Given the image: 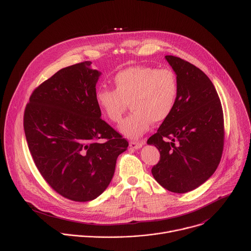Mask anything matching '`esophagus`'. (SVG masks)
<instances>
[{"instance_id":"1","label":"esophagus","mask_w":251,"mask_h":251,"mask_svg":"<svg viewBox=\"0 0 251 251\" xmlns=\"http://www.w3.org/2000/svg\"><path fill=\"white\" fill-rule=\"evenodd\" d=\"M145 140H142V141H140V142H135V141H132V142H130V147L131 148H133V149H140V148H142V146H144L145 145Z\"/></svg>"}]
</instances>
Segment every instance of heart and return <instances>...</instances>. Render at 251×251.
I'll list each match as a JSON object with an SVG mask.
<instances>
[{
	"instance_id": "1",
	"label": "heart",
	"mask_w": 251,
	"mask_h": 251,
	"mask_svg": "<svg viewBox=\"0 0 251 251\" xmlns=\"http://www.w3.org/2000/svg\"><path fill=\"white\" fill-rule=\"evenodd\" d=\"M114 89H99L96 103L110 121L119 123L128 103L133 113L119 126L129 139H138L147 132L152 122L165 121L172 113L178 90L173 70L138 65L120 70L113 78Z\"/></svg>"
}]
</instances>
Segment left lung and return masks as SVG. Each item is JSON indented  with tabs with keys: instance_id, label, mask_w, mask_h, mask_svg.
<instances>
[{
	"instance_id": "obj_1",
	"label": "left lung",
	"mask_w": 251,
	"mask_h": 251,
	"mask_svg": "<svg viewBox=\"0 0 251 251\" xmlns=\"http://www.w3.org/2000/svg\"><path fill=\"white\" fill-rule=\"evenodd\" d=\"M165 57L177 78V96L172 113L147 143L160 152L152 168L155 180L170 192L185 194L207 181L221 162L224 113L216 88L200 68L180 57Z\"/></svg>"
}]
</instances>
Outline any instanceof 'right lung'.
<instances>
[{
    "label": "right lung",
    "instance_id": "1",
    "mask_svg": "<svg viewBox=\"0 0 251 251\" xmlns=\"http://www.w3.org/2000/svg\"><path fill=\"white\" fill-rule=\"evenodd\" d=\"M100 75L91 61L58 70L33 90L24 114L35 166L57 194L75 201H92L106 190L128 147L100 118L95 99Z\"/></svg>",
    "mask_w": 251,
    "mask_h": 251
}]
</instances>
